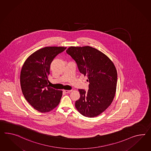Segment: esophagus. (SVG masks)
Segmentation results:
<instances>
[{"label":"esophagus","instance_id":"obj_1","mask_svg":"<svg viewBox=\"0 0 151 151\" xmlns=\"http://www.w3.org/2000/svg\"><path fill=\"white\" fill-rule=\"evenodd\" d=\"M63 91L65 92V93H70L72 91V90H63Z\"/></svg>","mask_w":151,"mask_h":151}]
</instances>
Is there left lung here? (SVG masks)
<instances>
[{
	"mask_svg": "<svg viewBox=\"0 0 151 151\" xmlns=\"http://www.w3.org/2000/svg\"><path fill=\"white\" fill-rule=\"evenodd\" d=\"M87 76L89 90L79 89L81 97L76 107L84 116L95 117L108 108L115 96L117 72L112 61L100 51L89 46L70 47L66 50Z\"/></svg>",
	"mask_w": 151,
	"mask_h": 151,
	"instance_id": "8db88e82",
	"label": "left lung"
}]
</instances>
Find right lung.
I'll return each mask as SVG.
<instances>
[{"mask_svg":"<svg viewBox=\"0 0 151 151\" xmlns=\"http://www.w3.org/2000/svg\"><path fill=\"white\" fill-rule=\"evenodd\" d=\"M66 49L57 47L42 48L29 56L22 66L20 74L22 91L28 102L39 112H49L60 102L62 90L50 87L47 78L51 63Z\"/></svg>","mask_w":151,"mask_h":151,"instance_id":"right-lung-1","label":"right lung"}]
</instances>
